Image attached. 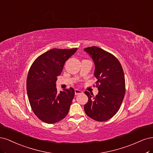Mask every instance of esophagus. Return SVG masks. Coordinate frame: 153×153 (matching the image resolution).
Instances as JSON below:
<instances>
[{
  "label": "esophagus",
  "instance_id": "esophagus-1",
  "mask_svg": "<svg viewBox=\"0 0 153 153\" xmlns=\"http://www.w3.org/2000/svg\"><path fill=\"white\" fill-rule=\"evenodd\" d=\"M82 93H83V92L81 90H78V89H75V95H76L82 94Z\"/></svg>",
  "mask_w": 153,
  "mask_h": 153
}]
</instances>
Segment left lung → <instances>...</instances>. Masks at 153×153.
I'll return each mask as SVG.
<instances>
[{"label": "left lung", "mask_w": 153, "mask_h": 153, "mask_svg": "<svg viewBox=\"0 0 153 153\" xmlns=\"http://www.w3.org/2000/svg\"><path fill=\"white\" fill-rule=\"evenodd\" d=\"M95 64L98 93L93 97L86 91L88 102L84 109L88 116L97 121H105L120 109L125 93V75L119 60L112 54L97 46L84 49Z\"/></svg>", "instance_id": "1"}]
</instances>
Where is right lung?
Here are the masks:
<instances>
[{
    "label": "right lung",
    "instance_id": "right-lung-1",
    "mask_svg": "<svg viewBox=\"0 0 153 153\" xmlns=\"http://www.w3.org/2000/svg\"><path fill=\"white\" fill-rule=\"evenodd\" d=\"M77 50L52 49L37 58L29 70L27 79L28 100L34 114L44 123L60 121L69 111L74 90L70 88L58 93L56 81L65 62Z\"/></svg>",
    "mask_w": 153,
    "mask_h": 153
}]
</instances>
